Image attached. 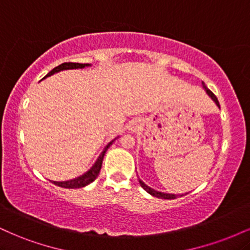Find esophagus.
Wrapping results in <instances>:
<instances>
[{"label":"esophagus","mask_w":250,"mask_h":250,"mask_svg":"<svg viewBox=\"0 0 250 250\" xmlns=\"http://www.w3.org/2000/svg\"><path fill=\"white\" fill-rule=\"evenodd\" d=\"M128 128H129V130H130V131H136L137 129L140 128V123H139V121H136V120H134V121H131Z\"/></svg>","instance_id":"esophagus-1"}]
</instances>
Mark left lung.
I'll return each instance as SVG.
<instances>
[{"mask_svg":"<svg viewBox=\"0 0 250 250\" xmlns=\"http://www.w3.org/2000/svg\"><path fill=\"white\" fill-rule=\"evenodd\" d=\"M202 87H203V89H205L206 90V93L208 94V96L210 97L211 100H213V101L215 102V104L217 105V107L220 108V103H219V101H217V97L214 95L213 93H211L210 90H209V89L206 87V84L205 83L202 82ZM139 182H140V185H141V187L145 189L146 191H147V193H149L150 195H153V196H155V197H159V199H165V200H173V199H176V197H179V196H183V194H170V193H163V191H159V190H155V189H153V188H150L149 187V186H147L146 185L145 182H143V181L141 180V179H139Z\"/></svg>","mask_w":250,"mask_h":250,"instance_id":"8db88e82","label":"left lung"}]
</instances>
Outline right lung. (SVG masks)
Listing matches in <instances>:
<instances>
[{
  "label": "right lung",
  "instance_id": "1",
  "mask_svg": "<svg viewBox=\"0 0 250 250\" xmlns=\"http://www.w3.org/2000/svg\"><path fill=\"white\" fill-rule=\"evenodd\" d=\"M90 65H91V64H89V63L65 62V63H62V64L57 65V67L54 68V69L51 70V71H49V73H48L47 75L43 77V79H45V77H48V76L54 75V74L59 73V71H62V70H68V69H82V68H84V67H90ZM116 139H117V137H116ZM116 139H114L113 141H110V142L108 143L107 146H105L104 149H103L102 153L100 154L99 157H97L96 162L93 165V167L89 169L88 171H85L84 174L81 175V176L75 177V179L68 180V181H51V182H53L54 185L59 186V187L74 189V188H82V187H85V186H88L89 183H91V182H93V181H95L96 177L99 176L100 170H101L102 161H103V157H104L105 151L108 150V148L110 147L111 145H113V142L115 141Z\"/></svg>",
  "mask_w": 250,
  "mask_h": 250
}]
</instances>
